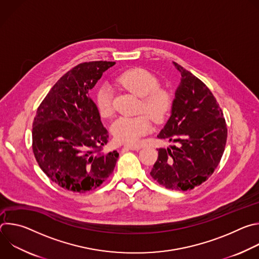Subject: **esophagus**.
<instances>
[{
  "instance_id": "esophagus-1",
  "label": "esophagus",
  "mask_w": 259,
  "mask_h": 259,
  "mask_svg": "<svg viewBox=\"0 0 259 259\" xmlns=\"http://www.w3.org/2000/svg\"><path fill=\"white\" fill-rule=\"evenodd\" d=\"M141 149V146L135 145V144H127L123 147V151H138Z\"/></svg>"
}]
</instances>
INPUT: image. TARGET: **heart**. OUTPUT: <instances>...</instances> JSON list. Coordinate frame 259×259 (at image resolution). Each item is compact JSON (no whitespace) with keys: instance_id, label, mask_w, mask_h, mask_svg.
<instances>
[{"instance_id":"1","label":"heart","mask_w":259,"mask_h":259,"mask_svg":"<svg viewBox=\"0 0 259 259\" xmlns=\"http://www.w3.org/2000/svg\"><path fill=\"white\" fill-rule=\"evenodd\" d=\"M116 82L127 91L141 97V109L158 123L162 122L171 107L170 96L159 89V81L152 72L141 67L130 68L116 79ZM96 106L102 118H109L114 113L113 93L102 87L96 94ZM152 121L147 115L121 117L110 127L115 139L121 143H137L140 138L152 130Z\"/></svg>"}]
</instances>
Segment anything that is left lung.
<instances>
[{
    "label": "left lung",
    "mask_w": 259,
    "mask_h": 259,
    "mask_svg": "<svg viewBox=\"0 0 259 259\" xmlns=\"http://www.w3.org/2000/svg\"><path fill=\"white\" fill-rule=\"evenodd\" d=\"M180 83L171 115L158 138L177 145L159 149L151 175L163 187L189 191L206 181L224 155L228 129L223 110L207 86L192 72L173 62Z\"/></svg>",
    "instance_id": "1"
}]
</instances>
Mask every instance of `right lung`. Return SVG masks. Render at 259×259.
<instances>
[{"mask_svg": "<svg viewBox=\"0 0 259 259\" xmlns=\"http://www.w3.org/2000/svg\"><path fill=\"white\" fill-rule=\"evenodd\" d=\"M112 61L80 63L46 95L32 123V152L43 172L73 193L98 188L113 173L117 151L104 152L107 131L90 91Z\"/></svg>", "mask_w": 259, "mask_h": 259, "instance_id": "right-lung-1", "label": "right lung"}]
</instances>
